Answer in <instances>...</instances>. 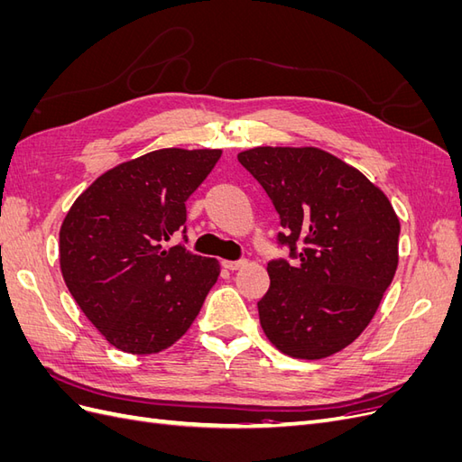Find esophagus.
<instances>
[{
    "label": "esophagus",
    "mask_w": 462,
    "mask_h": 462,
    "mask_svg": "<svg viewBox=\"0 0 462 462\" xmlns=\"http://www.w3.org/2000/svg\"><path fill=\"white\" fill-rule=\"evenodd\" d=\"M243 265H246V260H223V268H227L231 272L243 268Z\"/></svg>",
    "instance_id": "34e87169"
}]
</instances>
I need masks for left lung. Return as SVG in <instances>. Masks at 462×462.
Returning a JSON list of instances; mask_svg holds the SVG:
<instances>
[{"mask_svg":"<svg viewBox=\"0 0 462 462\" xmlns=\"http://www.w3.org/2000/svg\"><path fill=\"white\" fill-rule=\"evenodd\" d=\"M236 158L273 202L277 243L292 258L268 263L270 289L258 302L265 337L292 358L343 351L393 282L401 233L393 206L356 167L314 146H258Z\"/></svg>","mask_w":462,"mask_h":462,"instance_id":"8db88e82","label":"left lung"}]
</instances>
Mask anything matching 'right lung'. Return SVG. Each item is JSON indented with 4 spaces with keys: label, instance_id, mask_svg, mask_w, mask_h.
Returning a JSON list of instances; mask_svg holds the SVG:
<instances>
[{
    "label": "right lung",
    "instance_id": "add662e5",
    "mask_svg": "<svg viewBox=\"0 0 462 462\" xmlns=\"http://www.w3.org/2000/svg\"><path fill=\"white\" fill-rule=\"evenodd\" d=\"M221 150L162 148L97 177L60 231L67 289L106 341L153 355L179 341L219 275L216 258L170 246L185 233L187 199Z\"/></svg>",
    "mask_w": 462,
    "mask_h": 462
}]
</instances>
